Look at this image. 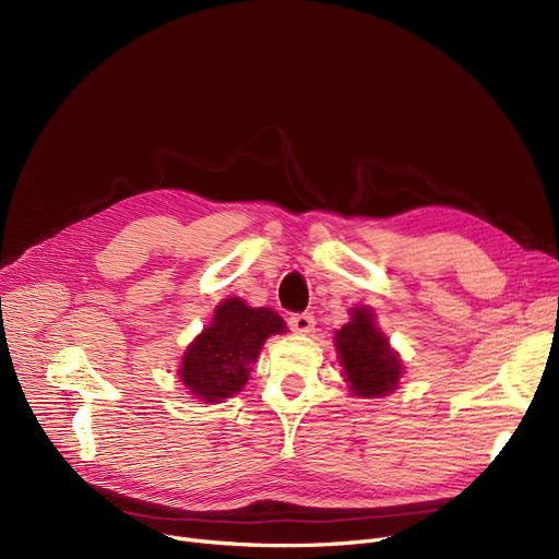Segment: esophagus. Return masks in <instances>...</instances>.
Masks as SVG:
<instances>
[{"label":"esophagus","mask_w":559,"mask_h":559,"mask_svg":"<svg viewBox=\"0 0 559 559\" xmlns=\"http://www.w3.org/2000/svg\"><path fill=\"white\" fill-rule=\"evenodd\" d=\"M287 326L295 331V333H301V335H308V333H312V329H314V317L310 314V312H297V314H292L289 319H287Z\"/></svg>","instance_id":"1"}]
</instances>
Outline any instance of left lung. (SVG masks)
Masks as SVG:
<instances>
[{
    "label": "left lung",
    "mask_w": 559,
    "mask_h": 559,
    "mask_svg": "<svg viewBox=\"0 0 559 559\" xmlns=\"http://www.w3.org/2000/svg\"><path fill=\"white\" fill-rule=\"evenodd\" d=\"M344 376L358 396L376 399L396 390L401 360L388 346V337L373 326L371 310L356 308L350 321L335 333Z\"/></svg>",
    "instance_id": "obj_1"
}]
</instances>
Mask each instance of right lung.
Listing matches in <instances>:
<instances>
[{"label": "right lung", "instance_id": "obj_1", "mask_svg": "<svg viewBox=\"0 0 559 559\" xmlns=\"http://www.w3.org/2000/svg\"><path fill=\"white\" fill-rule=\"evenodd\" d=\"M283 331L285 321L274 310L249 308L233 297L217 306L213 324L188 346L179 376L190 394L219 403L247 385L264 340Z\"/></svg>", "mask_w": 559, "mask_h": 559}]
</instances>
